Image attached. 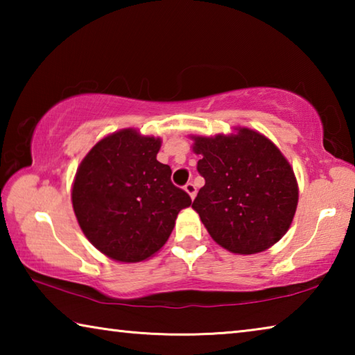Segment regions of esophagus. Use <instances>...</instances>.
I'll return each instance as SVG.
<instances>
[{
	"label": "esophagus",
	"mask_w": 355,
	"mask_h": 355,
	"mask_svg": "<svg viewBox=\"0 0 355 355\" xmlns=\"http://www.w3.org/2000/svg\"><path fill=\"white\" fill-rule=\"evenodd\" d=\"M184 191L188 192L191 199H194V197H196V192H197V188H196V184H194V183H191V182H189V183H186V184H184Z\"/></svg>",
	"instance_id": "obj_1"
}]
</instances>
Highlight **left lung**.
<instances>
[{
	"mask_svg": "<svg viewBox=\"0 0 355 355\" xmlns=\"http://www.w3.org/2000/svg\"><path fill=\"white\" fill-rule=\"evenodd\" d=\"M236 135L192 136L197 171L205 186L192 202L216 243L250 255L285 235L296 213L299 189L290 163L274 144L249 128Z\"/></svg>",
	"mask_w": 355,
	"mask_h": 355,
	"instance_id": "1",
	"label": "left lung"
}]
</instances>
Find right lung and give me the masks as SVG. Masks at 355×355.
<instances>
[{
	"label": "right lung",
	"mask_w": 355,
	"mask_h": 355,
	"mask_svg": "<svg viewBox=\"0 0 355 355\" xmlns=\"http://www.w3.org/2000/svg\"><path fill=\"white\" fill-rule=\"evenodd\" d=\"M161 139L120 130L95 144L78 167L71 203L86 238L116 261L147 260L166 244L188 192L159 163Z\"/></svg>",
	"instance_id": "1"
}]
</instances>
